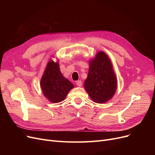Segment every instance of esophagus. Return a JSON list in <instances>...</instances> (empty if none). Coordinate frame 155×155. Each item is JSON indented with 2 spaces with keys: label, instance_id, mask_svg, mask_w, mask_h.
I'll use <instances>...</instances> for the list:
<instances>
[{
  "label": "esophagus",
  "instance_id": "obj_1",
  "mask_svg": "<svg viewBox=\"0 0 155 155\" xmlns=\"http://www.w3.org/2000/svg\"><path fill=\"white\" fill-rule=\"evenodd\" d=\"M76 84L77 85V86L78 87H81L82 85V81L81 80H78L76 82Z\"/></svg>",
  "mask_w": 155,
  "mask_h": 155
}]
</instances>
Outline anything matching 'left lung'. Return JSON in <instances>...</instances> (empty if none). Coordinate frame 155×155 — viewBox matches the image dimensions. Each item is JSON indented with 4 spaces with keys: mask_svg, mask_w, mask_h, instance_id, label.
<instances>
[{
    "mask_svg": "<svg viewBox=\"0 0 155 155\" xmlns=\"http://www.w3.org/2000/svg\"><path fill=\"white\" fill-rule=\"evenodd\" d=\"M84 88L96 103L104 104L113 97L117 88V79L112 63L104 51H98L89 62V69Z\"/></svg>",
    "mask_w": 155,
    "mask_h": 155,
    "instance_id": "left-lung-1",
    "label": "left lung"
}]
</instances>
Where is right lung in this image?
<instances>
[{"label":"right lung","instance_id":"obj_1","mask_svg":"<svg viewBox=\"0 0 155 155\" xmlns=\"http://www.w3.org/2000/svg\"><path fill=\"white\" fill-rule=\"evenodd\" d=\"M41 88L44 96L51 103L63 101L74 85L65 78L59 69V63L50 59L41 79Z\"/></svg>","mask_w":155,"mask_h":155}]
</instances>
